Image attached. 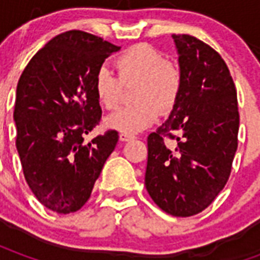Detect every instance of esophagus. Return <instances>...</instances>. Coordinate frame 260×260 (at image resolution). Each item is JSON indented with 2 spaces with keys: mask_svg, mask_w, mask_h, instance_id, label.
I'll list each match as a JSON object with an SVG mask.
<instances>
[{
  "mask_svg": "<svg viewBox=\"0 0 260 260\" xmlns=\"http://www.w3.org/2000/svg\"><path fill=\"white\" fill-rule=\"evenodd\" d=\"M132 139H135V136L134 135H129V134H119V141L121 142H128V141H132Z\"/></svg>",
  "mask_w": 260,
  "mask_h": 260,
  "instance_id": "1",
  "label": "esophagus"
}]
</instances>
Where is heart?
Returning a JSON list of instances; mask_svg holds the SVG:
<instances>
[{
	"label": "heart",
	"mask_w": 260,
	"mask_h": 260,
	"mask_svg": "<svg viewBox=\"0 0 260 260\" xmlns=\"http://www.w3.org/2000/svg\"><path fill=\"white\" fill-rule=\"evenodd\" d=\"M118 78L106 67L93 76V90L99 104L114 110L122 99V86L135 83L134 104L121 108L106 119L108 128L124 134L145 129L156 121L158 113H169L178 102L182 89V72L171 59H166L156 48L136 44L115 59Z\"/></svg>",
	"instance_id": "obj_1"
}]
</instances>
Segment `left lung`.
<instances>
[{"mask_svg":"<svg viewBox=\"0 0 260 260\" xmlns=\"http://www.w3.org/2000/svg\"><path fill=\"white\" fill-rule=\"evenodd\" d=\"M182 89L169 119L147 136L145 185L161 210L189 217L212 203L229 181L238 146L234 80L221 55L189 35H173ZM177 140L169 148L165 139Z\"/></svg>","mask_w":260,"mask_h":260,"instance_id":"obj_1","label":"left lung"}]
</instances>
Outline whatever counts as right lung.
I'll return each instance as SVG.
<instances>
[{"instance_id": "1", "label": "right lung", "mask_w": 260, "mask_h": 260, "mask_svg": "<svg viewBox=\"0 0 260 260\" xmlns=\"http://www.w3.org/2000/svg\"><path fill=\"white\" fill-rule=\"evenodd\" d=\"M118 46L82 30L51 39L26 65L16 87L14 119L23 175L53 212L79 210L118 142L107 131L85 143L102 119L93 76Z\"/></svg>"}]
</instances>
